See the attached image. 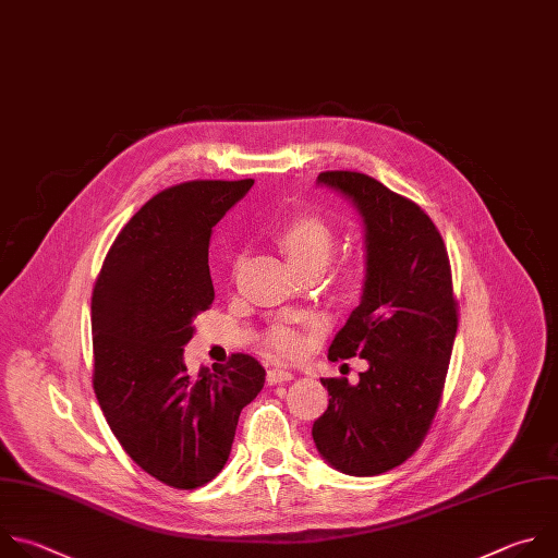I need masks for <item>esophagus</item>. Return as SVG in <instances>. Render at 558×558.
<instances>
[{"label":"esophagus","instance_id":"34e87169","mask_svg":"<svg viewBox=\"0 0 558 558\" xmlns=\"http://www.w3.org/2000/svg\"><path fill=\"white\" fill-rule=\"evenodd\" d=\"M266 380H268V385L288 383V380H292V372H288V369H283V367H272V369H268Z\"/></svg>","mask_w":558,"mask_h":558}]
</instances>
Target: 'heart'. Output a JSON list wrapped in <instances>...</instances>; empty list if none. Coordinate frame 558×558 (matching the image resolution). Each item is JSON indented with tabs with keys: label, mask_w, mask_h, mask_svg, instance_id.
<instances>
[{
	"label": "heart",
	"mask_w": 558,
	"mask_h": 558,
	"mask_svg": "<svg viewBox=\"0 0 558 558\" xmlns=\"http://www.w3.org/2000/svg\"><path fill=\"white\" fill-rule=\"evenodd\" d=\"M277 246L288 257L294 272L299 270H316L320 272L337 253L339 238L327 219L318 215H296L288 219L275 235ZM359 277V264L348 262L339 270L337 283L341 288H350ZM323 325L314 318H277L264 331V343L283 359H296L305 352L307 343L316 339Z\"/></svg>",
	"instance_id": "1"
}]
</instances>
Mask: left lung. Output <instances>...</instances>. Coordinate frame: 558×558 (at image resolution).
Wrapping results in <instances>:
<instances>
[{
    "label": "left lung",
    "mask_w": 558,
    "mask_h": 558,
    "mask_svg": "<svg viewBox=\"0 0 558 558\" xmlns=\"http://www.w3.org/2000/svg\"><path fill=\"white\" fill-rule=\"evenodd\" d=\"M318 182L352 197L367 244L363 299L327 359L361 356L369 369L359 385L320 378L329 402L312 437L333 469L369 477L409 460L435 420L458 333V299L447 246L413 199L359 171H323Z\"/></svg>",
    "instance_id": "8db88e82"
}]
</instances>
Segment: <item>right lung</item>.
<instances>
[{
    "instance_id": "add662e5",
    "label": "right lung",
    "mask_w": 558,
    "mask_h": 558,
    "mask_svg": "<svg viewBox=\"0 0 558 558\" xmlns=\"http://www.w3.org/2000/svg\"><path fill=\"white\" fill-rule=\"evenodd\" d=\"M255 180H191L154 195L105 255L92 292V385L128 456L158 482L193 490L225 469L242 409L266 369L233 354L191 376L184 345L215 299L210 231Z\"/></svg>"
}]
</instances>
